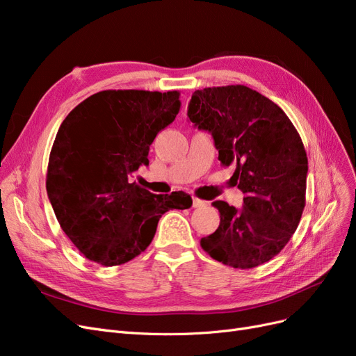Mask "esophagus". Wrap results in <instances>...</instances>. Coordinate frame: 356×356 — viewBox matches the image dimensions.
Masks as SVG:
<instances>
[{
    "label": "esophagus",
    "instance_id": "34e87169",
    "mask_svg": "<svg viewBox=\"0 0 356 356\" xmlns=\"http://www.w3.org/2000/svg\"><path fill=\"white\" fill-rule=\"evenodd\" d=\"M204 204H207V202H203L197 197H193V208H202V207H204Z\"/></svg>",
    "mask_w": 356,
    "mask_h": 356
}]
</instances>
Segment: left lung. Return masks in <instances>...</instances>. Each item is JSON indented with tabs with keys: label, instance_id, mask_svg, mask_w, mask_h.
I'll use <instances>...</instances> for the list:
<instances>
[{
	"label": "left lung",
	"instance_id": "obj_1",
	"mask_svg": "<svg viewBox=\"0 0 356 356\" xmlns=\"http://www.w3.org/2000/svg\"><path fill=\"white\" fill-rule=\"evenodd\" d=\"M188 118L208 131L230 181L245 195L243 207L212 204L220 225L200 245L213 260L252 268L272 260L297 230L306 204L307 156L282 108L246 86L196 90Z\"/></svg>",
	"mask_w": 356,
	"mask_h": 356
}]
</instances>
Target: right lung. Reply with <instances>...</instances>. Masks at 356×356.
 I'll use <instances>...</instances> for the list:
<instances>
[{
  "label": "right lung",
  "instance_id": "1",
  "mask_svg": "<svg viewBox=\"0 0 356 356\" xmlns=\"http://www.w3.org/2000/svg\"><path fill=\"white\" fill-rule=\"evenodd\" d=\"M179 106L177 90H102L62 122L46 188L62 230L86 258L106 267L131 261L152 243L161 215L191 207L184 191L153 195L132 182Z\"/></svg>",
  "mask_w": 356,
  "mask_h": 356
}]
</instances>
